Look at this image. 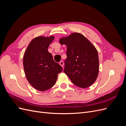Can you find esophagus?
I'll return each mask as SVG.
<instances>
[{
  "mask_svg": "<svg viewBox=\"0 0 126 126\" xmlns=\"http://www.w3.org/2000/svg\"><path fill=\"white\" fill-rule=\"evenodd\" d=\"M59 64L61 65V66H62V67H63V64H64V63L63 62V61H61V62H60L59 63Z\"/></svg>",
  "mask_w": 126,
  "mask_h": 126,
  "instance_id": "34e87169",
  "label": "esophagus"
}]
</instances>
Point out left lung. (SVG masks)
Returning <instances> with one entry per match:
<instances>
[{"mask_svg":"<svg viewBox=\"0 0 126 126\" xmlns=\"http://www.w3.org/2000/svg\"><path fill=\"white\" fill-rule=\"evenodd\" d=\"M67 46L63 71L72 82L85 88L96 81L99 71L98 52L93 45L79 33H73L59 40Z\"/></svg>","mask_w":126,"mask_h":126,"instance_id":"obj_1","label":"left lung"}]
</instances>
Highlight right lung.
I'll return each mask as SVG.
<instances>
[{"mask_svg":"<svg viewBox=\"0 0 126 126\" xmlns=\"http://www.w3.org/2000/svg\"><path fill=\"white\" fill-rule=\"evenodd\" d=\"M54 36H39L32 40L23 58L27 79L34 88L44 91L54 86L58 74L63 70L60 64L53 59L48 51Z\"/></svg>","mask_w":126,"mask_h":126,"instance_id":"right-lung-1","label":"right lung"}]
</instances>
